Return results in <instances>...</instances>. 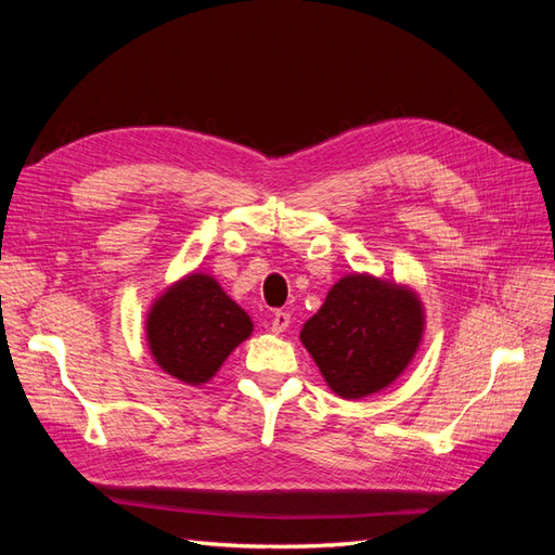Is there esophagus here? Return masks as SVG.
Instances as JSON below:
<instances>
[{"label": "esophagus", "instance_id": "1", "mask_svg": "<svg viewBox=\"0 0 555 555\" xmlns=\"http://www.w3.org/2000/svg\"><path fill=\"white\" fill-rule=\"evenodd\" d=\"M289 312H282V310H278L275 314H273V319H271V331L273 333H282V331H287V326H289Z\"/></svg>", "mask_w": 555, "mask_h": 555}]
</instances>
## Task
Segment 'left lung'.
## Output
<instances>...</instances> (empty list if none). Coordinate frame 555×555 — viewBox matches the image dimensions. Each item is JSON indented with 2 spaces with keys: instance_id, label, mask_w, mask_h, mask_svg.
<instances>
[{
  "instance_id": "left-lung-1",
  "label": "left lung",
  "mask_w": 555,
  "mask_h": 555,
  "mask_svg": "<svg viewBox=\"0 0 555 555\" xmlns=\"http://www.w3.org/2000/svg\"><path fill=\"white\" fill-rule=\"evenodd\" d=\"M424 324L422 300L412 289L351 273L333 284L300 331V343L331 389L357 400L386 389L405 371Z\"/></svg>"
}]
</instances>
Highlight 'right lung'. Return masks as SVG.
Returning <instances> with one entry per match:
<instances>
[{
    "label": "right lung",
    "mask_w": 555,
    "mask_h": 555,
    "mask_svg": "<svg viewBox=\"0 0 555 555\" xmlns=\"http://www.w3.org/2000/svg\"><path fill=\"white\" fill-rule=\"evenodd\" d=\"M145 333L162 371L198 386L249 338L251 319L210 275L192 273L155 300Z\"/></svg>",
    "instance_id": "1"
}]
</instances>
